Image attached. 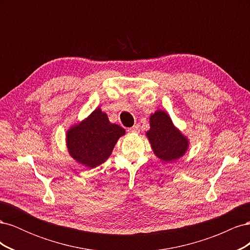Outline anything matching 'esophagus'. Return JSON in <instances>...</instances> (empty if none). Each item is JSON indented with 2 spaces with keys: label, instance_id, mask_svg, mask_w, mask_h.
Masks as SVG:
<instances>
[{
  "label": "esophagus",
  "instance_id": "34e87169",
  "mask_svg": "<svg viewBox=\"0 0 250 250\" xmlns=\"http://www.w3.org/2000/svg\"><path fill=\"white\" fill-rule=\"evenodd\" d=\"M139 131H140L139 125H133L132 127L128 128V132H130V133H138Z\"/></svg>",
  "mask_w": 250,
  "mask_h": 250
}]
</instances>
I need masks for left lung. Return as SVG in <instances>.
Returning a JSON list of instances; mask_svg holds the SVG:
<instances>
[{"label":"left lung","instance_id":"left-lung-1","mask_svg":"<svg viewBox=\"0 0 250 250\" xmlns=\"http://www.w3.org/2000/svg\"><path fill=\"white\" fill-rule=\"evenodd\" d=\"M146 137L156 157L165 163L176 162L190 147V140L174 125L167 111L157 109L149 118Z\"/></svg>","mask_w":250,"mask_h":250}]
</instances>
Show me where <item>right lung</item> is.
<instances>
[{"label": "right lung", "mask_w": 250, "mask_h": 250, "mask_svg": "<svg viewBox=\"0 0 250 250\" xmlns=\"http://www.w3.org/2000/svg\"><path fill=\"white\" fill-rule=\"evenodd\" d=\"M125 133L124 128L110 123L107 113L97 107L66 130L65 145L74 161L94 169L107 161L117 142Z\"/></svg>", "instance_id": "obj_1"}]
</instances>
